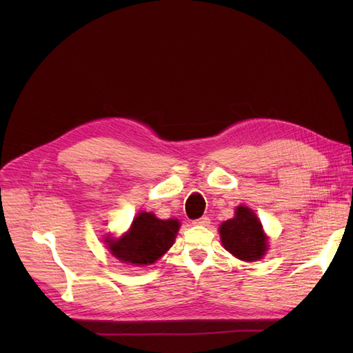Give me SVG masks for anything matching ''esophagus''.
Listing matches in <instances>:
<instances>
[{
  "instance_id": "esophagus-1",
  "label": "esophagus",
  "mask_w": 353,
  "mask_h": 353,
  "mask_svg": "<svg viewBox=\"0 0 353 353\" xmlns=\"http://www.w3.org/2000/svg\"><path fill=\"white\" fill-rule=\"evenodd\" d=\"M193 223H194V225H201V227H208V225H209V223H210V219H209V216H201V218H199V219L193 221Z\"/></svg>"
}]
</instances>
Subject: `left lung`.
I'll list each match as a JSON object with an SVG mask.
<instances>
[{
	"instance_id": "obj_1",
	"label": "left lung",
	"mask_w": 353,
	"mask_h": 353,
	"mask_svg": "<svg viewBox=\"0 0 353 353\" xmlns=\"http://www.w3.org/2000/svg\"><path fill=\"white\" fill-rule=\"evenodd\" d=\"M219 234L225 250L245 262L261 259L268 248L258 216L245 206H239L236 216L222 223Z\"/></svg>"
}]
</instances>
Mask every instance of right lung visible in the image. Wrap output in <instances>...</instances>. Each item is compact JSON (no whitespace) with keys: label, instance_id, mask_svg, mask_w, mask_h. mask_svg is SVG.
<instances>
[{"label":"right lung","instance_id":"1","mask_svg":"<svg viewBox=\"0 0 353 353\" xmlns=\"http://www.w3.org/2000/svg\"><path fill=\"white\" fill-rule=\"evenodd\" d=\"M179 222L157 219L153 213L143 212L122 239H105L112 254L125 263L152 265L174 244Z\"/></svg>","mask_w":353,"mask_h":353}]
</instances>
